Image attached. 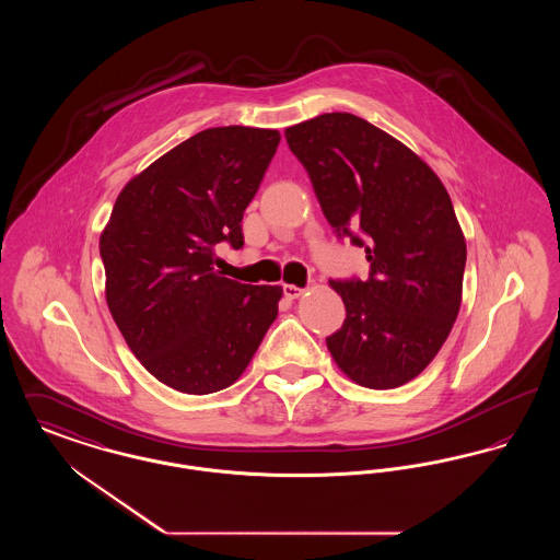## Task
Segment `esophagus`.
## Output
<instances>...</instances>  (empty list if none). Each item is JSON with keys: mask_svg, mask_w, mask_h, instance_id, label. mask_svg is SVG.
<instances>
[{"mask_svg": "<svg viewBox=\"0 0 560 560\" xmlns=\"http://www.w3.org/2000/svg\"><path fill=\"white\" fill-rule=\"evenodd\" d=\"M302 292H304L302 288H295V285H290V283H285V285H283V295H285L288 300H295V298H300Z\"/></svg>", "mask_w": 560, "mask_h": 560, "instance_id": "esophagus-1", "label": "esophagus"}]
</instances>
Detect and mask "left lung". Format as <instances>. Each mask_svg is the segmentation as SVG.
<instances>
[{
    "mask_svg": "<svg viewBox=\"0 0 560 560\" xmlns=\"http://www.w3.org/2000/svg\"><path fill=\"white\" fill-rule=\"evenodd\" d=\"M338 240L365 247V281L329 279L347 319L325 338L350 380L397 388L427 370L462 302L466 241L439 176L397 138L350 113L285 130Z\"/></svg>",
    "mask_w": 560,
    "mask_h": 560,
    "instance_id": "obj_1",
    "label": "left lung"
}]
</instances>
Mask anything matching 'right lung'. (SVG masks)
<instances>
[{
  "instance_id": "obj_1",
  "label": "right lung",
  "mask_w": 560,
  "mask_h": 560,
  "mask_svg": "<svg viewBox=\"0 0 560 560\" xmlns=\"http://www.w3.org/2000/svg\"><path fill=\"white\" fill-rule=\"evenodd\" d=\"M281 133L210 128L190 136L119 192L101 235L107 304L144 370L187 395L245 372L277 319L279 285L213 270L215 247H243L241 220Z\"/></svg>"
}]
</instances>
